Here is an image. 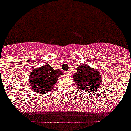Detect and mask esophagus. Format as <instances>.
<instances>
[{
	"instance_id": "34e87169",
	"label": "esophagus",
	"mask_w": 131,
	"mask_h": 131,
	"mask_svg": "<svg viewBox=\"0 0 131 131\" xmlns=\"http://www.w3.org/2000/svg\"><path fill=\"white\" fill-rule=\"evenodd\" d=\"M64 73H65V74H67V75H69V74H71V71H65Z\"/></svg>"
}]
</instances>
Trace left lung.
<instances>
[{
    "instance_id": "left-lung-1",
    "label": "left lung",
    "mask_w": 131,
    "mask_h": 131,
    "mask_svg": "<svg viewBox=\"0 0 131 131\" xmlns=\"http://www.w3.org/2000/svg\"><path fill=\"white\" fill-rule=\"evenodd\" d=\"M73 75V81L78 88L91 94L101 88V74L99 71L88 64H82L76 69Z\"/></svg>"
}]
</instances>
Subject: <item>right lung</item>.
<instances>
[{
  "label": "right lung",
  "instance_id": "right-lung-1",
  "mask_svg": "<svg viewBox=\"0 0 131 131\" xmlns=\"http://www.w3.org/2000/svg\"><path fill=\"white\" fill-rule=\"evenodd\" d=\"M62 75L60 70L53 69L49 64L45 63L41 67L32 70L30 73L28 82L32 91L43 94L53 89L58 78Z\"/></svg>",
  "mask_w": 131,
  "mask_h": 131
}]
</instances>
